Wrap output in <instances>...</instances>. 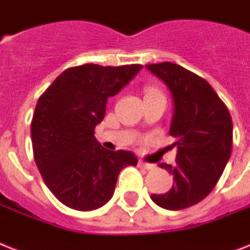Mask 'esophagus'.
<instances>
[{
  "instance_id": "esophagus-1",
  "label": "esophagus",
  "mask_w": 250,
  "mask_h": 250,
  "mask_svg": "<svg viewBox=\"0 0 250 250\" xmlns=\"http://www.w3.org/2000/svg\"><path fill=\"white\" fill-rule=\"evenodd\" d=\"M139 167L144 168V169H147V171H151V169H154V168H155V166H154V164H150V163H145V162H143V160H140Z\"/></svg>"
}]
</instances>
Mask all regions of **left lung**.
Masks as SVG:
<instances>
[{
  "label": "left lung",
  "instance_id": "obj_1",
  "mask_svg": "<svg viewBox=\"0 0 250 250\" xmlns=\"http://www.w3.org/2000/svg\"><path fill=\"white\" fill-rule=\"evenodd\" d=\"M145 68L171 92L169 133L177 147L174 166L159 164L174 176L172 188L151 200L164 209H185L208 196L230 159L231 115L209 83L188 69L168 62Z\"/></svg>",
  "mask_w": 250,
  "mask_h": 250
}]
</instances>
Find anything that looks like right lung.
I'll list each match as a JSON object with an SVG mask.
<instances>
[{"mask_svg":"<svg viewBox=\"0 0 250 250\" xmlns=\"http://www.w3.org/2000/svg\"><path fill=\"white\" fill-rule=\"evenodd\" d=\"M143 65L84 64L66 69L38 99L30 135L44 184L64 206L93 210L114 194L119 172L136 166L125 150L111 151L95 137L107 99L135 78Z\"/></svg>","mask_w":250,"mask_h":250,"instance_id":"1","label":"right lung"}]
</instances>
